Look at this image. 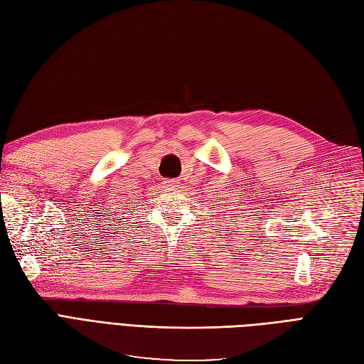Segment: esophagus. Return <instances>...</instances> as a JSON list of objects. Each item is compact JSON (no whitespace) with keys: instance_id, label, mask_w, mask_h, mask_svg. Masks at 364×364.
<instances>
[{"instance_id":"1","label":"esophagus","mask_w":364,"mask_h":364,"mask_svg":"<svg viewBox=\"0 0 364 364\" xmlns=\"http://www.w3.org/2000/svg\"><path fill=\"white\" fill-rule=\"evenodd\" d=\"M162 185L165 186V188H174V186L179 185V181L178 179H167V181H164Z\"/></svg>"}]
</instances>
